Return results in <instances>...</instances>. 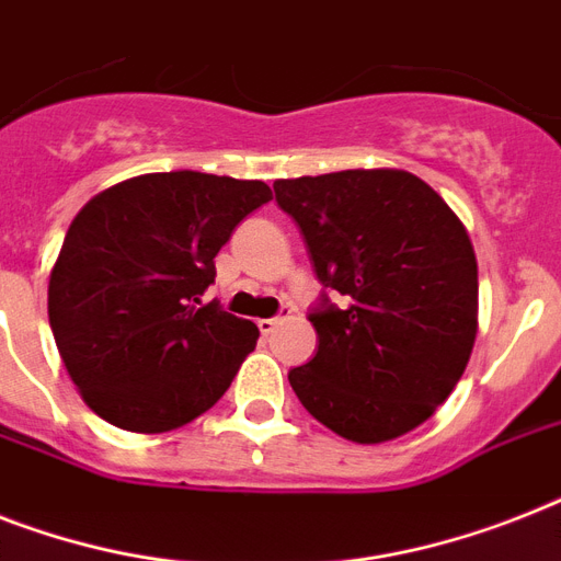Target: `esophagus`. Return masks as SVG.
<instances>
[{"label":"esophagus","mask_w":561,"mask_h":561,"mask_svg":"<svg viewBox=\"0 0 561 561\" xmlns=\"http://www.w3.org/2000/svg\"><path fill=\"white\" fill-rule=\"evenodd\" d=\"M288 317H290V308H282L279 317H271V320H259L256 325H259V331H262V336H267V334H273V331H276L282 322L288 320Z\"/></svg>","instance_id":"obj_1"}]
</instances>
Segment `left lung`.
<instances>
[{
	"mask_svg": "<svg viewBox=\"0 0 561 561\" xmlns=\"http://www.w3.org/2000/svg\"><path fill=\"white\" fill-rule=\"evenodd\" d=\"M325 290L320 348L288 371L328 430L380 444L453 394L478 331V265L453 209L412 172L345 170L273 184ZM334 293L340 304H331Z\"/></svg>",
	"mask_w": 561,
	"mask_h": 561,
	"instance_id": "left-lung-1",
	"label": "left lung"
}]
</instances>
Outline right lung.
Here are the masks:
<instances>
[{
    "instance_id": "right-lung-1",
    "label": "right lung",
    "mask_w": 561,
    "mask_h": 561,
    "mask_svg": "<svg viewBox=\"0 0 561 561\" xmlns=\"http://www.w3.org/2000/svg\"><path fill=\"white\" fill-rule=\"evenodd\" d=\"M271 198L265 181L175 170L108 186L77 213L48 320L91 412L152 435L216 407L259 328L202 296L218 250Z\"/></svg>"
}]
</instances>
